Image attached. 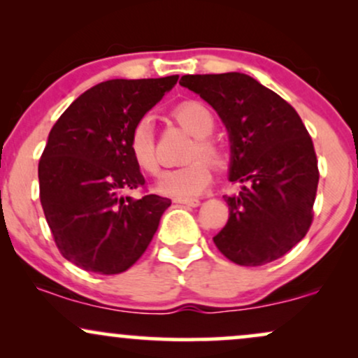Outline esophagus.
Here are the masks:
<instances>
[{"label": "esophagus", "instance_id": "1", "mask_svg": "<svg viewBox=\"0 0 358 358\" xmlns=\"http://www.w3.org/2000/svg\"><path fill=\"white\" fill-rule=\"evenodd\" d=\"M175 203H183L188 205V207H196L200 203L199 199H175Z\"/></svg>", "mask_w": 358, "mask_h": 358}]
</instances>
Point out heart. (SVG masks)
I'll return each mask as SVG.
<instances>
[{
	"mask_svg": "<svg viewBox=\"0 0 358 358\" xmlns=\"http://www.w3.org/2000/svg\"><path fill=\"white\" fill-rule=\"evenodd\" d=\"M176 121L188 133L195 136L188 165L165 170L158 178V190L175 199H190L199 195L212 182V165L222 166L227 159L225 150L215 139L210 138L215 117L212 110L202 102L187 101L175 109ZM129 151L139 170L146 175H156L158 171V155H156V138L151 119L145 116L138 119L131 127ZM203 155L205 160L201 158ZM209 161L207 162L206 159Z\"/></svg>",
	"mask_w": 358,
	"mask_h": 358,
	"instance_id": "obj_1",
	"label": "heart"
}]
</instances>
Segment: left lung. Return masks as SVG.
I'll return each mask as SVG.
<instances>
[{"label":"left lung","mask_w":358,"mask_h":358,"mask_svg":"<svg viewBox=\"0 0 358 358\" xmlns=\"http://www.w3.org/2000/svg\"><path fill=\"white\" fill-rule=\"evenodd\" d=\"M180 84L217 110L231 138V175L242 183L227 196L229 220L213 237L239 266L282 257L313 222L320 171L313 141L291 104L239 72L183 76Z\"/></svg>","instance_id":"obj_1"}]
</instances>
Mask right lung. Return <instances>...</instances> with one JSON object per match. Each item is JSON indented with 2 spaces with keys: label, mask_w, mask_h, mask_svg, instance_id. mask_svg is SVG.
Instances as JSON below:
<instances>
[{
  "label": "right lung",
  "mask_w": 358,
  "mask_h": 358,
  "mask_svg": "<svg viewBox=\"0 0 358 358\" xmlns=\"http://www.w3.org/2000/svg\"><path fill=\"white\" fill-rule=\"evenodd\" d=\"M178 80L113 79L69 106L38 163L40 202L60 254L84 271L119 274L153 239L170 199L124 192L145 187L129 151L131 127Z\"/></svg>",
  "instance_id": "obj_1"
}]
</instances>
